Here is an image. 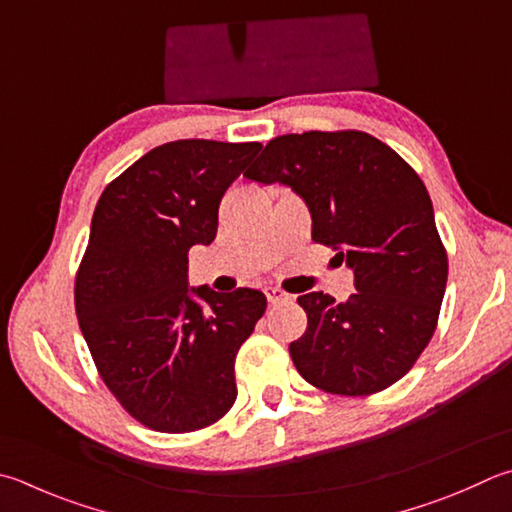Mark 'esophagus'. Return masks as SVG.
Returning a JSON list of instances; mask_svg holds the SVG:
<instances>
[{"label": "esophagus", "mask_w": 512, "mask_h": 512, "mask_svg": "<svg viewBox=\"0 0 512 512\" xmlns=\"http://www.w3.org/2000/svg\"><path fill=\"white\" fill-rule=\"evenodd\" d=\"M265 294H267V301L272 303V305H278V303H285V301H289V294H285L283 289H278V287H267L265 289Z\"/></svg>", "instance_id": "34e87169"}]
</instances>
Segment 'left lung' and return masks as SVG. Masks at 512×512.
<instances>
[{"label": "left lung", "mask_w": 512, "mask_h": 512, "mask_svg": "<svg viewBox=\"0 0 512 512\" xmlns=\"http://www.w3.org/2000/svg\"><path fill=\"white\" fill-rule=\"evenodd\" d=\"M287 185L312 216V240L339 249L356 294L298 296L307 330L289 343L307 383L343 397L381 392L435 334L448 256L428 189L388 144L363 131L287 133L245 171Z\"/></svg>", "instance_id": "left-lung-1"}]
</instances>
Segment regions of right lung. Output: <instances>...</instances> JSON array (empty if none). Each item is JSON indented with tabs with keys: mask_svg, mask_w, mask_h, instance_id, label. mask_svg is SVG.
Returning <instances> with one entry per match:
<instances>
[{
	"mask_svg": "<svg viewBox=\"0 0 512 512\" xmlns=\"http://www.w3.org/2000/svg\"><path fill=\"white\" fill-rule=\"evenodd\" d=\"M260 142L160 144L106 185L75 278V312L106 388L158 432H194L236 401L240 345L265 314L258 289L189 287L218 205Z\"/></svg>",
	"mask_w": 512,
	"mask_h": 512,
	"instance_id": "1",
	"label": "right lung"
}]
</instances>
